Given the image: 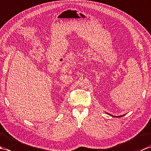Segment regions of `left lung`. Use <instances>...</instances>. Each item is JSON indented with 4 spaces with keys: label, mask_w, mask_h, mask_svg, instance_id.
Returning <instances> with one entry per match:
<instances>
[{
    "label": "left lung",
    "mask_w": 151,
    "mask_h": 151,
    "mask_svg": "<svg viewBox=\"0 0 151 151\" xmlns=\"http://www.w3.org/2000/svg\"><path fill=\"white\" fill-rule=\"evenodd\" d=\"M111 116H113V115H111ZM123 116H124V115H119V116H117L116 117H123ZM114 117V116H113Z\"/></svg>",
    "instance_id": "8db88e82"
}]
</instances>
